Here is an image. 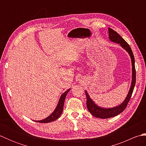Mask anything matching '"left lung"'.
<instances>
[{
	"instance_id": "obj_1",
	"label": "left lung",
	"mask_w": 146,
	"mask_h": 146,
	"mask_svg": "<svg viewBox=\"0 0 146 146\" xmlns=\"http://www.w3.org/2000/svg\"><path fill=\"white\" fill-rule=\"evenodd\" d=\"M108 36L110 41L119 44L120 46L123 49L128 52L130 57H131L132 63V82L131 87L127 95L125 100L122 104H120L118 106L111 107V108H103L98 106L93 101L92 99L90 97L88 94L86 90H85L86 96V107L90 113L95 117L99 119H108L117 115L125 110L127 105L130 99L131 98L133 90L135 85V60L133 54L132 49L129 45L127 44L124 39L121 37L119 34L115 31L112 29L108 28Z\"/></svg>"
}]
</instances>
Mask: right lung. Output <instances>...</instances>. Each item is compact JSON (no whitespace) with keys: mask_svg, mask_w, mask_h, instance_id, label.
<instances>
[{"mask_svg":"<svg viewBox=\"0 0 146 146\" xmlns=\"http://www.w3.org/2000/svg\"><path fill=\"white\" fill-rule=\"evenodd\" d=\"M70 90V88L68 89L66 92H64L63 94L61 95L56 107L54 110L52 111L50 115H49L48 117H46L44 119H42L41 120H35V122H39V123H49L58 119V118L60 117L62 112H63L64 100L65 98H66V96L67 94L69 92Z\"/></svg>","mask_w":146,"mask_h":146,"instance_id":"add662e5","label":"right lung"}]
</instances>
